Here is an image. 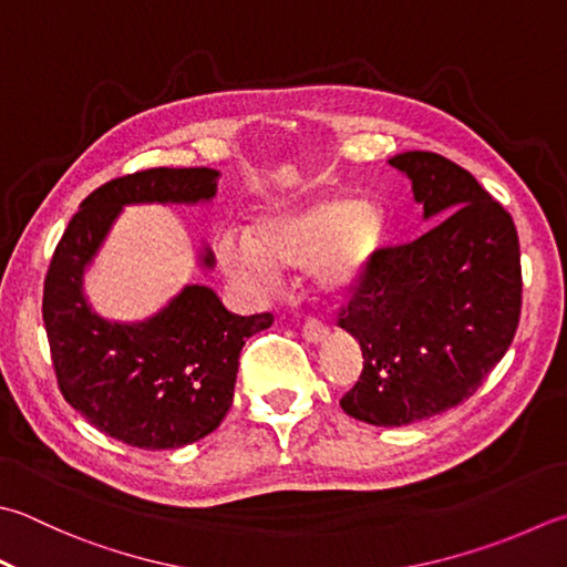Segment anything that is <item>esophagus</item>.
Instances as JSON below:
<instances>
[{
    "mask_svg": "<svg viewBox=\"0 0 567 567\" xmlns=\"http://www.w3.org/2000/svg\"><path fill=\"white\" fill-rule=\"evenodd\" d=\"M302 334L309 343H321L327 337H329V329L321 324L319 319H307L305 327H302Z\"/></svg>",
    "mask_w": 567,
    "mask_h": 567,
    "instance_id": "esophagus-1",
    "label": "esophagus"
}]
</instances>
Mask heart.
Wrapping results in <instances>:
<instances>
[{"label": "heart", "instance_id": "obj_1", "mask_svg": "<svg viewBox=\"0 0 567 567\" xmlns=\"http://www.w3.org/2000/svg\"><path fill=\"white\" fill-rule=\"evenodd\" d=\"M385 220L379 206L349 198L321 202L262 216L248 238L228 236L218 243L228 275L265 290L277 280L275 268L312 265L324 290H343L369 268L383 240Z\"/></svg>", "mask_w": 567, "mask_h": 567}]
</instances>
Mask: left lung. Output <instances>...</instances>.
<instances>
[{"mask_svg":"<svg viewBox=\"0 0 567 567\" xmlns=\"http://www.w3.org/2000/svg\"><path fill=\"white\" fill-rule=\"evenodd\" d=\"M391 162L413 182L425 233L379 248L339 327L359 341L363 371L343 413L401 427L467 401L504 359L520 317V250L508 210L435 152Z\"/></svg>","mask_w":567,"mask_h":567,"instance_id":"left-lung-1","label":"left lung"}]
</instances>
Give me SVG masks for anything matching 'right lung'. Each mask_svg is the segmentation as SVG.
Listing matches in <instances>:
<instances>
[{
  "label": "right lung",
  "instance_id": "obj_1",
  "mask_svg": "<svg viewBox=\"0 0 567 567\" xmlns=\"http://www.w3.org/2000/svg\"><path fill=\"white\" fill-rule=\"evenodd\" d=\"M216 169H144L103 184L63 230L43 280V324L65 403L105 435L176 450L210 435L233 405L240 349L272 315H233L204 285H186L137 324L95 315L83 270L127 204H196L216 196ZM214 268V252L202 255Z\"/></svg>",
  "mask_w": 567,
  "mask_h": 567
}]
</instances>
